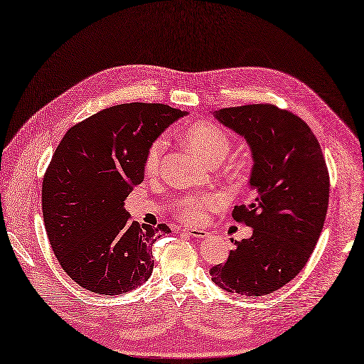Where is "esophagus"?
Segmentation results:
<instances>
[{"mask_svg":"<svg viewBox=\"0 0 364 364\" xmlns=\"http://www.w3.org/2000/svg\"><path fill=\"white\" fill-rule=\"evenodd\" d=\"M183 231L189 234L191 237H195V239H207L210 236L208 231L201 230V228H184Z\"/></svg>","mask_w":364,"mask_h":364,"instance_id":"obj_1","label":"esophagus"}]
</instances>
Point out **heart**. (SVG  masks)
<instances>
[{
	"instance_id": "b5f03b06",
	"label": "heart",
	"mask_w": 364,
	"mask_h": 364,
	"mask_svg": "<svg viewBox=\"0 0 364 364\" xmlns=\"http://www.w3.org/2000/svg\"><path fill=\"white\" fill-rule=\"evenodd\" d=\"M183 137L186 145L204 163H210L215 159L222 160L228 154L231 146L230 136L224 128L207 121H199L187 127ZM165 148V139H157L154 144H151L145 156V171L148 173L157 171ZM216 203V198L213 196L181 198L177 201V212L184 220L196 222L203 218L207 210L213 208Z\"/></svg>"
}]
</instances>
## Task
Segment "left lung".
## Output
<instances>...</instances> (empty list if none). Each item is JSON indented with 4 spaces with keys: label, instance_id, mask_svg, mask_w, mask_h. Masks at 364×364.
Returning a JSON list of instances; mask_svg holds the SVG:
<instances>
[{
    "label": "left lung",
    "instance_id": "obj_1",
    "mask_svg": "<svg viewBox=\"0 0 364 364\" xmlns=\"http://www.w3.org/2000/svg\"><path fill=\"white\" fill-rule=\"evenodd\" d=\"M213 116L248 144L255 198L232 210L252 236L210 269L212 281L237 295H269L302 271L322 232L330 177L321 145L296 114L271 104L219 109Z\"/></svg>",
    "mask_w": 364,
    "mask_h": 364
}]
</instances>
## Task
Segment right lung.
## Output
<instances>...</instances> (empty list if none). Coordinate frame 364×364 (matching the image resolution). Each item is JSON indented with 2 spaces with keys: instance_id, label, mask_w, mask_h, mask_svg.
Returning <instances> with one entry per match:
<instances>
[{
  "instance_id": "add662e5",
  "label": "right lung",
  "mask_w": 364,
  "mask_h": 364,
  "mask_svg": "<svg viewBox=\"0 0 364 364\" xmlns=\"http://www.w3.org/2000/svg\"><path fill=\"white\" fill-rule=\"evenodd\" d=\"M187 112L130 102L69 128L42 183L45 230L63 271L100 295L137 289L152 274V243L171 230L139 225L124 208L144 181L145 156Z\"/></svg>"
}]
</instances>
